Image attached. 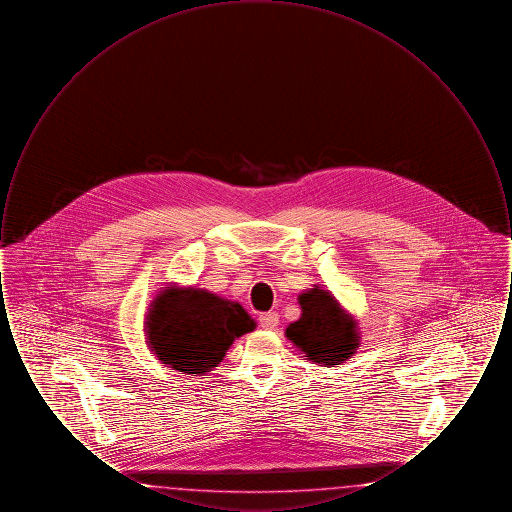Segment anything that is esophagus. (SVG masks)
Here are the masks:
<instances>
[{
	"label": "esophagus",
	"instance_id": "esophagus-1",
	"mask_svg": "<svg viewBox=\"0 0 512 512\" xmlns=\"http://www.w3.org/2000/svg\"><path fill=\"white\" fill-rule=\"evenodd\" d=\"M259 324L265 330H274L278 326V315L276 313H265L259 317Z\"/></svg>",
	"mask_w": 512,
	"mask_h": 512
}]
</instances>
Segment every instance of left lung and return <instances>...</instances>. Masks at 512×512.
<instances>
[{"label":"left lung","mask_w":512,"mask_h":512,"mask_svg":"<svg viewBox=\"0 0 512 512\" xmlns=\"http://www.w3.org/2000/svg\"><path fill=\"white\" fill-rule=\"evenodd\" d=\"M301 317L286 328V338L307 361L336 366L349 361L361 347L359 322L343 309L336 295L313 286L297 295Z\"/></svg>","instance_id":"1"}]
</instances>
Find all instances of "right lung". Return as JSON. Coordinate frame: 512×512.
<instances>
[{
	"label": "right lung",
	"mask_w": 512,
	"mask_h": 512,
	"mask_svg": "<svg viewBox=\"0 0 512 512\" xmlns=\"http://www.w3.org/2000/svg\"><path fill=\"white\" fill-rule=\"evenodd\" d=\"M255 326L240 303L178 284L157 292L144 320L147 349L157 361L192 376H205L219 366L234 340Z\"/></svg>",
	"instance_id": "1"
}]
</instances>
